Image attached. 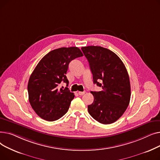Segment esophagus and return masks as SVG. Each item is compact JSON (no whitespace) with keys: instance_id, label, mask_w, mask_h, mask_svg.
<instances>
[{"instance_id":"34e87169","label":"esophagus","mask_w":160,"mask_h":160,"mask_svg":"<svg viewBox=\"0 0 160 160\" xmlns=\"http://www.w3.org/2000/svg\"><path fill=\"white\" fill-rule=\"evenodd\" d=\"M85 93V91H78V94L79 95H80V96H82V95H83V94Z\"/></svg>"}]
</instances>
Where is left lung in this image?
Returning <instances> with one entry per match:
<instances>
[{"mask_svg": "<svg viewBox=\"0 0 160 160\" xmlns=\"http://www.w3.org/2000/svg\"><path fill=\"white\" fill-rule=\"evenodd\" d=\"M93 74V83L102 88L91 91L94 101L88 106L94 119L104 124L118 120L129 105L131 89L127 69L113 52L98 46L82 47Z\"/></svg>", "mask_w": 160, "mask_h": 160, "instance_id": "left-lung-1", "label": "left lung"}]
</instances>
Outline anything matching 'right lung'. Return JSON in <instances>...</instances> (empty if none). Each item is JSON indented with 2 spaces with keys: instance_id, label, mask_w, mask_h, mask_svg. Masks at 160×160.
<instances>
[{
  "instance_id": "right-lung-1",
  "label": "right lung",
  "mask_w": 160,
  "mask_h": 160,
  "mask_svg": "<svg viewBox=\"0 0 160 160\" xmlns=\"http://www.w3.org/2000/svg\"><path fill=\"white\" fill-rule=\"evenodd\" d=\"M81 56L83 54L78 47H62L49 52L36 67L28 80V93L32 109L41 118L54 121L68 111L74 95L58 85L63 82L68 86L65 74L69 64Z\"/></svg>"
}]
</instances>
